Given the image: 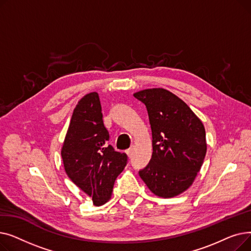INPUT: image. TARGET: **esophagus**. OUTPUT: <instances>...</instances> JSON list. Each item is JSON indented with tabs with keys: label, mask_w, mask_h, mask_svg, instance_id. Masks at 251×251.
<instances>
[{
	"label": "esophagus",
	"mask_w": 251,
	"mask_h": 251,
	"mask_svg": "<svg viewBox=\"0 0 251 251\" xmlns=\"http://www.w3.org/2000/svg\"><path fill=\"white\" fill-rule=\"evenodd\" d=\"M126 153H127V155H128L129 157H131V156H132V150H131V149L127 150V151H126Z\"/></svg>",
	"instance_id": "esophagus-1"
}]
</instances>
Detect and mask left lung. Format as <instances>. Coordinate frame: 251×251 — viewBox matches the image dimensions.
<instances>
[{
    "mask_svg": "<svg viewBox=\"0 0 251 251\" xmlns=\"http://www.w3.org/2000/svg\"><path fill=\"white\" fill-rule=\"evenodd\" d=\"M146 104L152 134L151 162L139 176L156 196L170 199L194 182L206 153L205 129L180 98L165 88L135 92Z\"/></svg>",
    "mask_w": 251,
    "mask_h": 251,
    "instance_id": "8db88e82",
    "label": "left lung"
}]
</instances>
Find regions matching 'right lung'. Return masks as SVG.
<instances>
[{"label":"right lung","mask_w":251,"mask_h":251,"mask_svg":"<svg viewBox=\"0 0 251 251\" xmlns=\"http://www.w3.org/2000/svg\"><path fill=\"white\" fill-rule=\"evenodd\" d=\"M109 138L98 92H90L76 104L61 155L66 174L97 206L111 200L115 180L127 163V155L108 144Z\"/></svg>","instance_id":"obj_1"}]
</instances>
